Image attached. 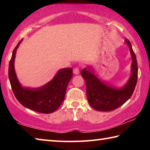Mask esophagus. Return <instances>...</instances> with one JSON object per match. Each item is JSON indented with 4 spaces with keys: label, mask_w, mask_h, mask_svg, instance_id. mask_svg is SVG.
I'll use <instances>...</instances> for the list:
<instances>
[{
    "label": "esophagus",
    "mask_w": 150,
    "mask_h": 150,
    "mask_svg": "<svg viewBox=\"0 0 150 150\" xmlns=\"http://www.w3.org/2000/svg\"><path fill=\"white\" fill-rule=\"evenodd\" d=\"M79 71H80L79 67H75V69H73V73H74V74H75V75H78L79 73Z\"/></svg>",
    "instance_id": "1"
}]
</instances>
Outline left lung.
<instances>
[{"label": "left lung", "instance_id": "1", "mask_svg": "<svg viewBox=\"0 0 150 150\" xmlns=\"http://www.w3.org/2000/svg\"><path fill=\"white\" fill-rule=\"evenodd\" d=\"M125 42L129 46L132 58L131 75L126 84L120 88L106 85L94 74L89 66L83 69L81 75L85 79L87 87V100L92 107L98 111H111L120 107L131 97L138 80V63L136 54L128 39Z\"/></svg>", "mask_w": 150, "mask_h": 150}]
</instances>
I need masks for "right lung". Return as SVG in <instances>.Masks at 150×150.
Here are the masks:
<instances>
[{"mask_svg": "<svg viewBox=\"0 0 150 150\" xmlns=\"http://www.w3.org/2000/svg\"><path fill=\"white\" fill-rule=\"evenodd\" d=\"M22 40L14 49L9 63L8 77L12 91L18 102L26 108L40 113L54 112L64 100L67 85L73 75L72 68L60 69L52 81L40 88L22 87L14 70L16 52Z\"/></svg>", "mask_w": 150, "mask_h": 150, "instance_id": "add662e5", "label": "right lung"}]
</instances>
